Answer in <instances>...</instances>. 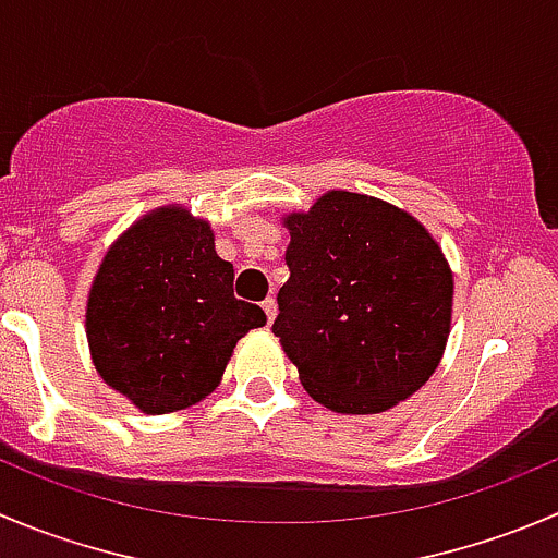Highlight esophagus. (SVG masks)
<instances>
[{
	"mask_svg": "<svg viewBox=\"0 0 558 558\" xmlns=\"http://www.w3.org/2000/svg\"><path fill=\"white\" fill-rule=\"evenodd\" d=\"M262 307H264V313H267V322L272 324V318H275V311H278V302H275V296H267V300L262 302Z\"/></svg>",
	"mask_w": 558,
	"mask_h": 558,
	"instance_id": "esophagus-1",
	"label": "esophagus"
}]
</instances>
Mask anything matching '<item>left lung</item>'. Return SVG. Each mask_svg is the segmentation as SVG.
Segmentation results:
<instances>
[{"label": "left lung", "mask_w": 558, "mask_h": 558, "mask_svg": "<svg viewBox=\"0 0 558 558\" xmlns=\"http://www.w3.org/2000/svg\"><path fill=\"white\" fill-rule=\"evenodd\" d=\"M289 280L272 324L313 400L378 414L439 367L452 322V269L403 209L329 191L283 218Z\"/></svg>", "instance_id": "left-lung-1"}]
</instances>
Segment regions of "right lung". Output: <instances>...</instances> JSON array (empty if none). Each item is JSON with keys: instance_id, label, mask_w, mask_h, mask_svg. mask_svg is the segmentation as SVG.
<instances>
[{"instance_id": "1", "label": "right lung", "mask_w": 558, "mask_h": 558, "mask_svg": "<svg viewBox=\"0 0 558 558\" xmlns=\"http://www.w3.org/2000/svg\"><path fill=\"white\" fill-rule=\"evenodd\" d=\"M234 296V264L215 253L207 220L160 207L102 256L86 300L95 371L144 414H169L220 384L236 340L264 327Z\"/></svg>"}]
</instances>
